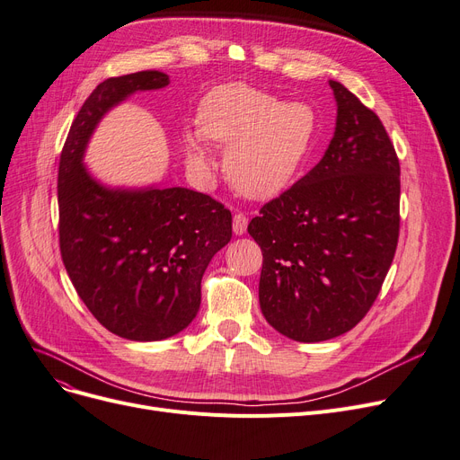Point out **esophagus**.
<instances>
[{
	"mask_svg": "<svg viewBox=\"0 0 460 460\" xmlns=\"http://www.w3.org/2000/svg\"><path fill=\"white\" fill-rule=\"evenodd\" d=\"M248 229V217L243 212H236L233 216V231L234 234H244Z\"/></svg>",
	"mask_w": 460,
	"mask_h": 460,
	"instance_id": "1",
	"label": "esophagus"
}]
</instances>
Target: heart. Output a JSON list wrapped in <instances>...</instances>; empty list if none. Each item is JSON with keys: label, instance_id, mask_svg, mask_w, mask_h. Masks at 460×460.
<instances>
[{"label": "heart", "instance_id": "1", "mask_svg": "<svg viewBox=\"0 0 460 460\" xmlns=\"http://www.w3.org/2000/svg\"><path fill=\"white\" fill-rule=\"evenodd\" d=\"M317 133L310 105L244 84L214 88L199 111V129L186 135L188 162L197 171L212 167L205 137L227 146L226 172L248 197L282 193L305 164Z\"/></svg>", "mask_w": 460, "mask_h": 460}]
</instances>
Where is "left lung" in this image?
I'll use <instances>...</instances> for the list:
<instances>
[{
	"instance_id": "8db88e82",
	"label": "left lung",
	"mask_w": 460,
	"mask_h": 460,
	"mask_svg": "<svg viewBox=\"0 0 460 460\" xmlns=\"http://www.w3.org/2000/svg\"><path fill=\"white\" fill-rule=\"evenodd\" d=\"M325 155L267 203L248 233L261 246L259 305L296 342H323L367 315L393 263L401 165L382 119L341 83Z\"/></svg>"
}]
</instances>
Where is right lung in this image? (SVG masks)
Segmentation results:
<instances>
[{"mask_svg": "<svg viewBox=\"0 0 460 460\" xmlns=\"http://www.w3.org/2000/svg\"><path fill=\"white\" fill-rule=\"evenodd\" d=\"M169 84L162 71L112 76L73 119L59 155V252L93 317L135 342L184 331L201 305V279L231 241V212L188 188H109L88 172L84 152L102 118L135 92Z\"/></svg>", "mask_w": 460, "mask_h": 460, "instance_id": "1", "label": "right lung"}]
</instances>
